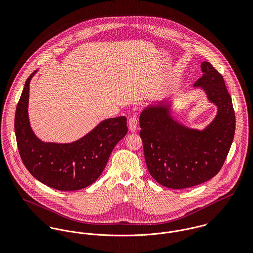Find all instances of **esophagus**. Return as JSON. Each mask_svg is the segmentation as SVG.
<instances>
[{
    "label": "esophagus",
    "mask_w": 253,
    "mask_h": 253,
    "mask_svg": "<svg viewBox=\"0 0 253 253\" xmlns=\"http://www.w3.org/2000/svg\"><path fill=\"white\" fill-rule=\"evenodd\" d=\"M137 124H138V122H137L136 116H133V117H131V118L128 120V128H129V130H130L131 132H135V131H136V129H137Z\"/></svg>",
    "instance_id": "obj_1"
}]
</instances>
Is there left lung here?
Segmentation results:
<instances>
[{
  "mask_svg": "<svg viewBox=\"0 0 253 253\" xmlns=\"http://www.w3.org/2000/svg\"><path fill=\"white\" fill-rule=\"evenodd\" d=\"M195 84L216 106L213 120L202 129L183 124L172 97L152 102L140 112V137L151 176L161 185L184 189L215 176L222 168L235 135L236 118L223 77L204 61Z\"/></svg>",
  "mask_w": 253,
  "mask_h": 253,
  "instance_id": "left-lung-1",
  "label": "left lung"
}]
</instances>
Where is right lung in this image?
<instances>
[{
	"instance_id": "add662e5",
	"label": "right lung",
	"mask_w": 253,
	"mask_h": 253,
	"mask_svg": "<svg viewBox=\"0 0 253 253\" xmlns=\"http://www.w3.org/2000/svg\"><path fill=\"white\" fill-rule=\"evenodd\" d=\"M37 72L26 80L15 111L14 130L21 160L37 180L50 188H85L100 176L114 147L126 134V118L105 119L69 143L42 141L32 129L28 115L30 83Z\"/></svg>"
}]
</instances>
